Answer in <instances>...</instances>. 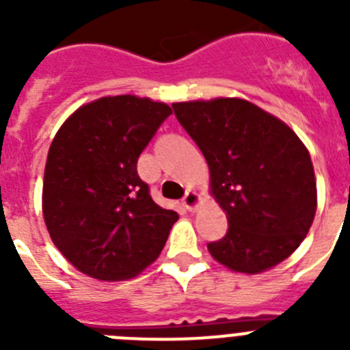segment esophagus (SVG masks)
Masks as SVG:
<instances>
[{"label":"esophagus","mask_w":350,"mask_h":350,"mask_svg":"<svg viewBox=\"0 0 350 350\" xmlns=\"http://www.w3.org/2000/svg\"><path fill=\"white\" fill-rule=\"evenodd\" d=\"M200 200H202V198H200V194H198L196 191H187L184 196V200H182V203H184L185 208L193 212V210L200 205Z\"/></svg>","instance_id":"esophagus-1"}]
</instances>
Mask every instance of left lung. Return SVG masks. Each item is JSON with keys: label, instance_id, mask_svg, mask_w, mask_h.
Masks as SVG:
<instances>
[{"label": "left lung", "instance_id": "left-lung-1", "mask_svg": "<svg viewBox=\"0 0 350 350\" xmlns=\"http://www.w3.org/2000/svg\"><path fill=\"white\" fill-rule=\"evenodd\" d=\"M210 168L228 231L213 259L242 273L279 265L303 242L317 206L310 154L282 120L237 98L173 103Z\"/></svg>", "mask_w": 350, "mask_h": 350}]
</instances>
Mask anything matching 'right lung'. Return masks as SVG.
Returning <instances> with one entry per match:
<instances>
[{
    "mask_svg": "<svg viewBox=\"0 0 350 350\" xmlns=\"http://www.w3.org/2000/svg\"><path fill=\"white\" fill-rule=\"evenodd\" d=\"M170 116L165 103L108 96L80 107L55 135L43 217L54 245L82 273L131 279L165 247L178 215L154 202L137 163Z\"/></svg>",
    "mask_w": 350,
    "mask_h": 350,
    "instance_id": "right-lung-1",
    "label": "right lung"
}]
</instances>
